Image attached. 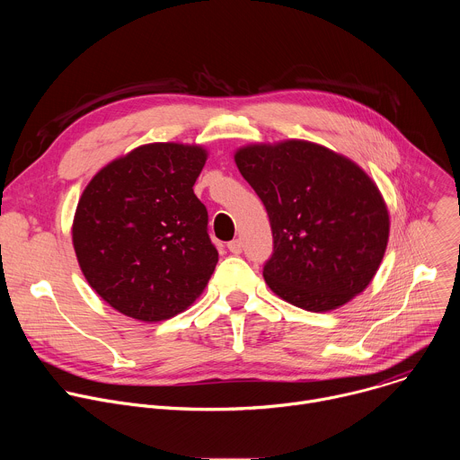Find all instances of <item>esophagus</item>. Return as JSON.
Masks as SVG:
<instances>
[{"label": "esophagus", "mask_w": 460, "mask_h": 460, "mask_svg": "<svg viewBox=\"0 0 460 460\" xmlns=\"http://www.w3.org/2000/svg\"><path fill=\"white\" fill-rule=\"evenodd\" d=\"M227 249L233 252V254H240L242 252V240H231L229 243H227Z\"/></svg>", "instance_id": "esophagus-1"}]
</instances>
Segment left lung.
I'll return each instance as SVG.
<instances>
[{
    "label": "left lung",
    "mask_w": 460,
    "mask_h": 460,
    "mask_svg": "<svg viewBox=\"0 0 460 460\" xmlns=\"http://www.w3.org/2000/svg\"><path fill=\"white\" fill-rule=\"evenodd\" d=\"M234 162L268 211L273 252L264 279L280 298L322 313L367 288L387 245L389 217L358 165L302 140L249 146Z\"/></svg>",
    "instance_id": "left-lung-1"
}]
</instances>
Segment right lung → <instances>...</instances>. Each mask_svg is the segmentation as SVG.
Returning <instances> with one entry per match:
<instances>
[{
	"label": "right lung",
	"mask_w": 460,
	"mask_h": 460,
	"mask_svg": "<svg viewBox=\"0 0 460 460\" xmlns=\"http://www.w3.org/2000/svg\"><path fill=\"white\" fill-rule=\"evenodd\" d=\"M208 153L149 144L103 167L76 208L73 243L91 288L144 322L187 309L208 286L218 251L192 185Z\"/></svg>",
	"instance_id": "add662e5"
}]
</instances>
